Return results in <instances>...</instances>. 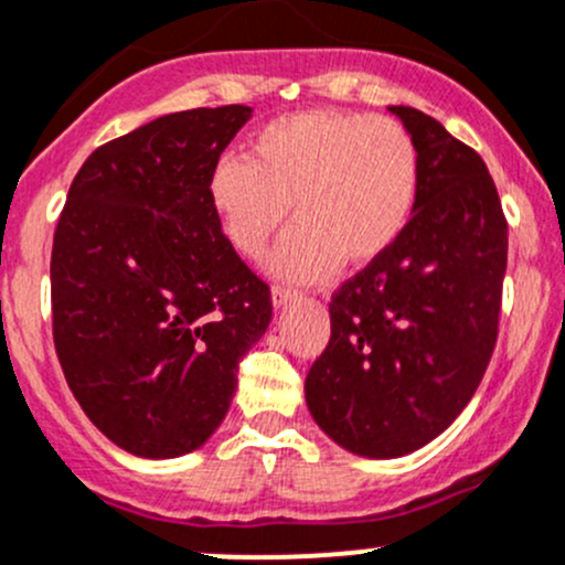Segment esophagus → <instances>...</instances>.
<instances>
[{"label": "esophagus", "mask_w": 565, "mask_h": 565, "mask_svg": "<svg viewBox=\"0 0 565 565\" xmlns=\"http://www.w3.org/2000/svg\"><path fill=\"white\" fill-rule=\"evenodd\" d=\"M295 298H298V292H295V289H287V287H273V292H270L273 308H284L287 302H292Z\"/></svg>", "instance_id": "1"}]
</instances>
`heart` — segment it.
<instances>
[{
    "instance_id": "obj_1",
    "label": "heart",
    "mask_w": 565,
    "mask_h": 565,
    "mask_svg": "<svg viewBox=\"0 0 565 565\" xmlns=\"http://www.w3.org/2000/svg\"><path fill=\"white\" fill-rule=\"evenodd\" d=\"M419 159L392 118L298 110L257 129L246 162L222 159L207 203L243 257H259L292 216L270 257L284 281H324L338 263L367 265L401 237L417 200Z\"/></svg>"
}]
</instances>
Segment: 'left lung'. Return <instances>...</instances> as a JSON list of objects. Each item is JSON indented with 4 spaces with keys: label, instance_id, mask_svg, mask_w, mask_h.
Here are the masks:
<instances>
[{
    "label": "left lung",
    "instance_id": "left-lung-1",
    "mask_svg": "<svg viewBox=\"0 0 565 565\" xmlns=\"http://www.w3.org/2000/svg\"><path fill=\"white\" fill-rule=\"evenodd\" d=\"M419 159L401 237L330 302V343L306 379L313 423L347 452L412 455L468 406L492 358L507 218L487 164L436 118L390 105Z\"/></svg>",
    "mask_w": 565,
    "mask_h": 565
}]
</instances>
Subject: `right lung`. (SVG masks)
Returning <instances> with one entry per match:
<instances>
[{
	"label": "right lung",
	"instance_id": "obj_1",
	"mask_svg": "<svg viewBox=\"0 0 565 565\" xmlns=\"http://www.w3.org/2000/svg\"><path fill=\"white\" fill-rule=\"evenodd\" d=\"M252 113H170L105 142L58 216V362L86 417L135 457L203 447L227 417L237 365L270 324V289L207 203V178Z\"/></svg>",
	"mask_w": 565,
	"mask_h": 565
}]
</instances>
